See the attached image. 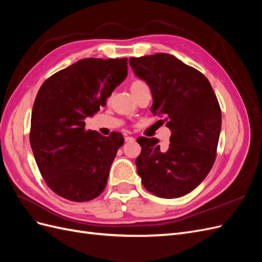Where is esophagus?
Instances as JSON below:
<instances>
[{
  "mask_svg": "<svg viewBox=\"0 0 262 262\" xmlns=\"http://www.w3.org/2000/svg\"><path fill=\"white\" fill-rule=\"evenodd\" d=\"M134 140H136V139H134L133 137H128V136H126V137L124 138V141H125V142H134Z\"/></svg>",
  "mask_w": 262,
  "mask_h": 262,
  "instance_id": "34e87169",
  "label": "esophagus"
}]
</instances>
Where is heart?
<instances>
[{
    "label": "heart",
    "mask_w": 262,
    "mask_h": 262,
    "mask_svg": "<svg viewBox=\"0 0 262 262\" xmlns=\"http://www.w3.org/2000/svg\"><path fill=\"white\" fill-rule=\"evenodd\" d=\"M140 84H145V83H143V82H140V81H137V82H134V83L132 84V86H133V85H140Z\"/></svg>",
    "instance_id": "b5f03b06"
}]
</instances>
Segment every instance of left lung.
<instances>
[{
    "instance_id": "left-lung-1",
    "label": "left lung",
    "mask_w": 262,
    "mask_h": 262,
    "mask_svg": "<svg viewBox=\"0 0 262 262\" xmlns=\"http://www.w3.org/2000/svg\"><path fill=\"white\" fill-rule=\"evenodd\" d=\"M134 74L146 82L153 97L150 112L171 131L169 146L141 137L136 165L142 184L153 194L173 199L191 192L215 161L222 114L208 78L168 53L130 58Z\"/></svg>"
}]
</instances>
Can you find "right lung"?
I'll return each mask as SVG.
<instances>
[{"instance_id":"right-lung-1","label":"right lung","mask_w":262,"mask_h":262,"mask_svg":"<svg viewBox=\"0 0 262 262\" xmlns=\"http://www.w3.org/2000/svg\"><path fill=\"white\" fill-rule=\"evenodd\" d=\"M128 59L89 58L46 80L31 112L30 145L46 184L74 202L97 198L107 185L121 133L109 137L85 129L128 75Z\"/></svg>"}]
</instances>
